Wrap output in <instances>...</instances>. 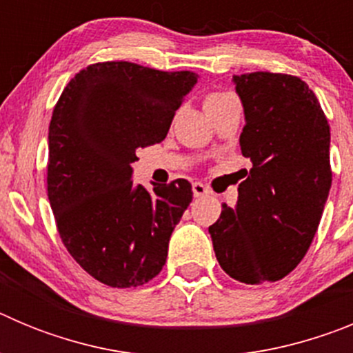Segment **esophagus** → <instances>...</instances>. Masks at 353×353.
I'll return each mask as SVG.
<instances>
[{
	"instance_id": "esophagus-1",
	"label": "esophagus",
	"mask_w": 353,
	"mask_h": 353,
	"mask_svg": "<svg viewBox=\"0 0 353 353\" xmlns=\"http://www.w3.org/2000/svg\"><path fill=\"white\" fill-rule=\"evenodd\" d=\"M192 192H194L196 198H201V196L210 194V189L207 185H203L201 182H194L192 183Z\"/></svg>"
}]
</instances>
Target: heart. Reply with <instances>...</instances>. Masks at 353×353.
Segmentation results:
<instances>
[{
    "mask_svg": "<svg viewBox=\"0 0 353 353\" xmlns=\"http://www.w3.org/2000/svg\"><path fill=\"white\" fill-rule=\"evenodd\" d=\"M226 97H230V93H212V95H208L207 101H205V105L214 104V102L223 101V99H226Z\"/></svg>",
    "mask_w": 353,
    "mask_h": 353,
    "instance_id": "obj_1",
    "label": "heart"
}]
</instances>
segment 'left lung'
<instances>
[{
    "mask_svg": "<svg viewBox=\"0 0 353 353\" xmlns=\"http://www.w3.org/2000/svg\"><path fill=\"white\" fill-rule=\"evenodd\" d=\"M244 105V171L239 201L223 203L208 228L215 258L245 285L288 276L310 249L332 183L330 129L301 77L272 72L233 76Z\"/></svg>",
    "mask_w": 353,
    "mask_h": 353,
    "instance_id": "left-lung-1",
    "label": "left lung"
}]
</instances>
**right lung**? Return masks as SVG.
Masks as SVG:
<instances>
[{"mask_svg":"<svg viewBox=\"0 0 353 353\" xmlns=\"http://www.w3.org/2000/svg\"><path fill=\"white\" fill-rule=\"evenodd\" d=\"M198 83L189 70L93 63L72 77L49 125L48 196L72 258L97 281L132 288L154 279L192 201L179 179L146 191L132 182L139 148L161 143Z\"/></svg>","mask_w":353,"mask_h":353,"instance_id":"right-lung-1","label":"right lung"}]
</instances>
